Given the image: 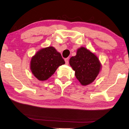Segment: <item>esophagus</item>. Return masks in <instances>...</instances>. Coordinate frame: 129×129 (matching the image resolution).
<instances>
[{"label":"esophagus","instance_id":"1","mask_svg":"<svg viewBox=\"0 0 129 129\" xmlns=\"http://www.w3.org/2000/svg\"><path fill=\"white\" fill-rule=\"evenodd\" d=\"M64 60H65V62H66V64H68V63H69V58H65L64 59Z\"/></svg>","mask_w":129,"mask_h":129}]
</instances>
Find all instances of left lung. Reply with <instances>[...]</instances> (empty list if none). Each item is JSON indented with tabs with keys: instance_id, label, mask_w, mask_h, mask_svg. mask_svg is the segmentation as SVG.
<instances>
[{
	"instance_id": "left-lung-1",
	"label": "left lung",
	"mask_w": 129,
	"mask_h": 129,
	"mask_svg": "<svg viewBox=\"0 0 129 129\" xmlns=\"http://www.w3.org/2000/svg\"><path fill=\"white\" fill-rule=\"evenodd\" d=\"M70 64L81 84L86 86L95 79L101 70V63L95 55L86 48L78 49L77 55L70 59Z\"/></svg>"
}]
</instances>
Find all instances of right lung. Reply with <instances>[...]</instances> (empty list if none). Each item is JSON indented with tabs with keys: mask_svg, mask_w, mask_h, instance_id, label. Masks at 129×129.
<instances>
[{
	"mask_svg": "<svg viewBox=\"0 0 129 129\" xmlns=\"http://www.w3.org/2000/svg\"><path fill=\"white\" fill-rule=\"evenodd\" d=\"M65 62L61 54L53 47L42 48L31 58L30 67L34 75L39 81H46Z\"/></svg>",
	"mask_w": 129,
	"mask_h": 129,
	"instance_id": "obj_1",
	"label": "right lung"
}]
</instances>
